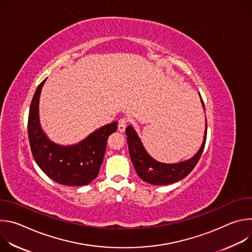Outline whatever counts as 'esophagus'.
<instances>
[{
  "label": "esophagus",
  "instance_id": "34e87169",
  "mask_svg": "<svg viewBox=\"0 0 252 252\" xmlns=\"http://www.w3.org/2000/svg\"><path fill=\"white\" fill-rule=\"evenodd\" d=\"M127 122H128V120H127L126 118H125V117L119 120V126H118V128H119V130H120L121 132L125 131L126 127V126H127Z\"/></svg>",
  "mask_w": 252,
  "mask_h": 252
}]
</instances>
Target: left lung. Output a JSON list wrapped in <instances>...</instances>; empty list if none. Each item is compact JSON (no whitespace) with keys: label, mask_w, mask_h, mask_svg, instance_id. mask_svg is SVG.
I'll return each mask as SVG.
<instances>
[{"label":"left lung","mask_w":252,"mask_h":252,"mask_svg":"<svg viewBox=\"0 0 252 252\" xmlns=\"http://www.w3.org/2000/svg\"><path fill=\"white\" fill-rule=\"evenodd\" d=\"M201 102L204 107V102L202 98ZM205 127L206 128L202 146L198 153L192 158L183 162L166 164L158 162L155 160L153 158H151L149 154L146 152L145 148L141 145V142L132 126H126V134L128 146V152L137 175L142 179V181L154 186H166L185 178L191 172V170L194 168V166L196 165L201 157L206 141L207 125L205 126Z\"/></svg>","instance_id":"obj_1"}]
</instances>
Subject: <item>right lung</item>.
Returning a JSON list of instances; mask_svg holds the SVG:
<instances>
[{
  "mask_svg": "<svg viewBox=\"0 0 252 252\" xmlns=\"http://www.w3.org/2000/svg\"><path fill=\"white\" fill-rule=\"evenodd\" d=\"M45 81L35 90L29 112L28 135L32 157L40 168L56 183L68 187L87 186L99 172L107 137L117 130L118 123L96 129L76 146L56 145L42 131L39 122V98Z\"/></svg>",
  "mask_w": 252,
  "mask_h": 252,
  "instance_id": "add662e5",
  "label": "right lung"
}]
</instances>
